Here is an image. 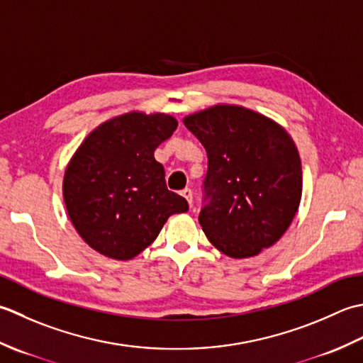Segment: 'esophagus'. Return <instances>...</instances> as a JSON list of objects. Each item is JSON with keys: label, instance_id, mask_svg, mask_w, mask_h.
I'll use <instances>...</instances> for the list:
<instances>
[{"label": "esophagus", "instance_id": "esophagus-1", "mask_svg": "<svg viewBox=\"0 0 363 363\" xmlns=\"http://www.w3.org/2000/svg\"><path fill=\"white\" fill-rule=\"evenodd\" d=\"M180 194H182L184 199H186L189 205H192V191H191L189 188H184V189L180 192Z\"/></svg>", "mask_w": 363, "mask_h": 363}]
</instances>
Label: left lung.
I'll return each instance as SVG.
<instances>
[{
  "instance_id": "8db88e82",
  "label": "left lung",
  "mask_w": 363,
  "mask_h": 363,
  "mask_svg": "<svg viewBox=\"0 0 363 363\" xmlns=\"http://www.w3.org/2000/svg\"><path fill=\"white\" fill-rule=\"evenodd\" d=\"M206 150L208 202L199 214L206 238L232 258L276 244L302 196V167L288 131L238 105H214L183 119Z\"/></svg>"
}]
</instances>
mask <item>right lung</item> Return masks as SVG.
Returning a JSON list of instances; mask_svg holds the SVG:
<instances>
[{"mask_svg":"<svg viewBox=\"0 0 363 363\" xmlns=\"http://www.w3.org/2000/svg\"><path fill=\"white\" fill-rule=\"evenodd\" d=\"M175 117L130 111L100 123L65 167L62 196L87 246L113 260H131L157 240L188 202L169 191L155 149L172 136Z\"/></svg>","mask_w":363,"mask_h":363,"instance_id":"obj_1","label":"right lung"}]
</instances>
